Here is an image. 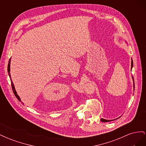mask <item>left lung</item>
Listing matches in <instances>:
<instances>
[{
    "label": "left lung",
    "instance_id": "8db88e82",
    "mask_svg": "<svg viewBox=\"0 0 146 146\" xmlns=\"http://www.w3.org/2000/svg\"><path fill=\"white\" fill-rule=\"evenodd\" d=\"M133 60H131V68H132V67H133ZM133 86H134V88H135V83L133 84ZM100 121H102V122H109V121H111V120H106V119H100Z\"/></svg>",
    "mask_w": 146,
    "mask_h": 146
}]
</instances>
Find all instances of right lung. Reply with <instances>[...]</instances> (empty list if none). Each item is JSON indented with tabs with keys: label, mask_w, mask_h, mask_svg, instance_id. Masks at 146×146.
Masks as SVG:
<instances>
[{
	"label": "right lung",
	"mask_w": 146,
	"mask_h": 146,
	"mask_svg": "<svg viewBox=\"0 0 146 146\" xmlns=\"http://www.w3.org/2000/svg\"><path fill=\"white\" fill-rule=\"evenodd\" d=\"M10 61H11V58L10 59V60H9V62H8V75H9V76H10V77L12 90H13V92H14V94H15V96L16 97V98H17V99H18V100L21 101V99H20V98L19 97V96L17 94V92H16V90H15V86H14V85H13V83L12 80H11V75H10Z\"/></svg>",
	"instance_id": "right-lung-1"
}]
</instances>
